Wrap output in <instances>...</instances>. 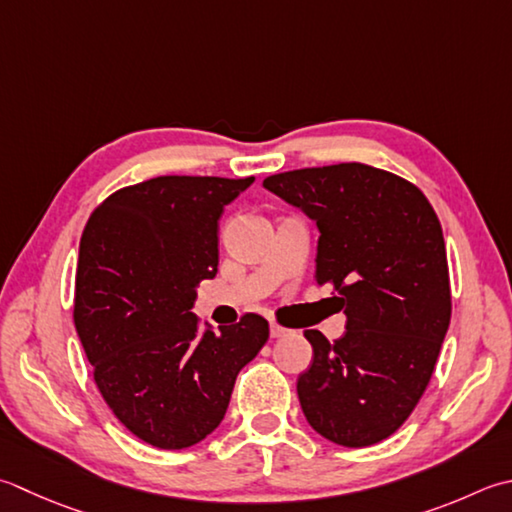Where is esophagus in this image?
Listing matches in <instances>:
<instances>
[{"label": "esophagus", "instance_id": "esophagus-1", "mask_svg": "<svg viewBox=\"0 0 512 512\" xmlns=\"http://www.w3.org/2000/svg\"><path fill=\"white\" fill-rule=\"evenodd\" d=\"M290 333V330L288 328H284V326H279V324H270V337H273V339H277V337H286Z\"/></svg>", "mask_w": 512, "mask_h": 512}]
</instances>
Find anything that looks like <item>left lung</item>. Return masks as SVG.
<instances>
[{
    "label": "left lung",
    "instance_id": "1",
    "mask_svg": "<svg viewBox=\"0 0 512 512\" xmlns=\"http://www.w3.org/2000/svg\"><path fill=\"white\" fill-rule=\"evenodd\" d=\"M264 188L319 230V286H333L346 333L306 330L313 364L297 379L308 424L346 448L373 446L413 413L450 324L442 226L422 190L366 164L288 170Z\"/></svg>",
    "mask_w": 512,
    "mask_h": 512
}]
</instances>
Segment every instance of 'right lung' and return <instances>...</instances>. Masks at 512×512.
I'll return each instance as SVG.
<instances>
[{
    "label": "right lung",
    "mask_w": 512,
    "mask_h": 512,
    "mask_svg": "<svg viewBox=\"0 0 512 512\" xmlns=\"http://www.w3.org/2000/svg\"><path fill=\"white\" fill-rule=\"evenodd\" d=\"M255 177L168 175L117 190L79 242L75 328L115 417L146 444L182 450L222 424L235 379L268 339L248 313L217 330L190 313L217 275L219 217Z\"/></svg>",
    "instance_id": "right-lung-1"
}]
</instances>
